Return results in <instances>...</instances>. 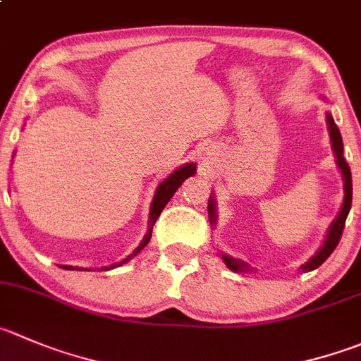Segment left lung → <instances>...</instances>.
I'll use <instances>...</instances> for the list:
<instances>
[{
	"label": "left lung",
	"mask_w": 361,
	"mask_h": 361,
	"mask_svg": "<svg viewBox=\"0 0 361 361\" xmlns=\"http://www.w3.org/2000/svg\"><path fill=\"white\" fill-rule=\"evenodd\" d=\"M328 121V130H330V137H331V148H334L335 157H337V164L342 171V178H344V204H342L341 213H338L337 219L334 220V224L330 226V231H328V236L324 245L321 247V250L310 259L309 262L302 266L303 271H312V269L319 268L324 261L331 255V252L337 248L338 241L342 238V231H344L345 226V219L349 215V209H351V202H353V180H351V169H349V164L345 162L344 159V145H342V137H341V132H338L337 125H335L334 118L328 114L326 116ZM208 213H209V220L215 222V201L213 197H209L208 201ZM224 262L227 264V268L233 269V271H248V264L247 262L240 261V259H234L231 255L222 254Z\"/></svg>",
	"instance_id": "left-lung-1"
}]
</instances>
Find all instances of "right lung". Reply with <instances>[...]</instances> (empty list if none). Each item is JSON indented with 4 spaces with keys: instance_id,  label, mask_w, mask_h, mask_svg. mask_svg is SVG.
<instances>
[{
    "instance_id": "right-lung-1",
    "label": "right lung",
    "mask_w": 361,
    "mask_h": 361,
    "mask_svg": "<svg viewBox=\"0 0 361 361\" xmlns=\"http://www.w3.org/2000/svg\"><path fill=\"white\" fill-rule=\"evenodd\" d=\"M194 173H195V166H194V164H187V166L180 167V169H178V171H174V173L171 174L169 178H166V180H164L162 183L159 185V188H157V192H155V197H153V202H152V213H149V231H148V233H146L145 240H142L141 245H139V247L135 248L134 252H132V255H128L127 259H123V261L118 262V264H113V266H111V268H116V266H121V264H123V262L130 261V259L134 257V255H137L139 252H141L142 248H145L146 245H148L149 238H152L153 226H155L157 219H159V215H160V213H162V209L166 208V204L171 201V197H173V195H174V192H176L178 188H180V185L183 183V181L187 180L188 176H192V174H194ZM63 268L73 269L72 266H63ZM104 269H109V268H104Z\"/></svg>"
}]
</instances>
